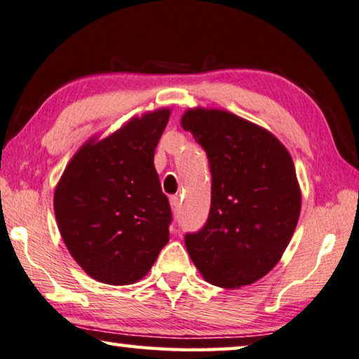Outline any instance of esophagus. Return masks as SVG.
Segmentation results:
<instances>
[{"label":"esophagus","instance_id":"obj_1","mask_svg":"<svg viewBox=\"0 0 359 359\" xmlns=\"http://www.w3.org/2000/svg\"><path fill=\"white\" fill-rule=\"evenodd\" d=\"M170 205H172V210L176 213V211H178L180 207H181L180 196H172V197H170Z\"/></svg>","mask_w":359,"mask_h":359}]
</instances>
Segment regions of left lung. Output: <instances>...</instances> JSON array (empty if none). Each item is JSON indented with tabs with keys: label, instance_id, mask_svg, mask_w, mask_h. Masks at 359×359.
<instances>
[{
	"label": "left lung",
	"instance_id": "obj_1",
	"mask_svg": "<svg viewBox=\"0 0 359 359\" xmlns=\"http://www.w3.org/2000/svg\"><path fill=\"white\" fill-rule=\"evenodd\" d=\"M207 152L208 219L184 243L211 285L240 287L269 273L286 250L301 213L290 152L264 128L219 109H189L181 119Z\"/></svg>",
	"mask_w": 359,
	"mask_h": 359
}]
</instances>
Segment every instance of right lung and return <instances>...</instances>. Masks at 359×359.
I'll return each instance as SVG.
<instances>
[{
	"mask_svg": "<svg viewBox=\"0 0 359 359\" xmlns=\"http://www.w3.org/2000/svg\"><path fill=\"white\" fill-rule=\"evenodd\" d=\"M168 117V109H157L90 141L58 181L54 210L63 242L102 283L143 278L168 242L172 208L154 168Z\"/></svg>",
	"mask_w": 359,
	"mask_h": 359,
	"instance_id": "obj_1",
	"label": "right lung"
}]
</instances>
